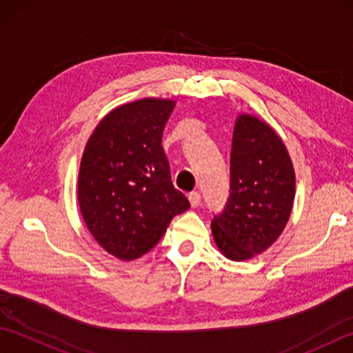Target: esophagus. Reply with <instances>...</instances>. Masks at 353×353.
<instances>
[{"label": "esophagus", "mask_w": 353, "mask_h": 353, "mask_svg": "<svg viewBox=\"0 0 353 353\" xmlns=\"http://www.w3.org/2000/svg\"><path fill=\"white\" fill-rule=\"evenodd\" d=\"M188 200H190V203H191L192 208H197L201 203V196H200L197 191H194V192H191L190 196H188Z\"/></svg>", "instance_id": "34e87169"}]
</instances>
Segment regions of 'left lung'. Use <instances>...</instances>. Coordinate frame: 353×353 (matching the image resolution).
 Here are the masks:
<instances>
[{"mask_svg": "<svg viewBox=\"0 0 353 353\" xmlns=\"http://www.w3.org/2000/svg\"><path fill=\"white\" fill-rule=\"evenodd\" d=\"M296 172L282 138L270 124L239 114L230 150V194L212 220V236L230 261L265 252L290 220Z\"/></svg>", "mask_w": 353, "mask_h": 353, "instance_id": "8db88e82", "label": "left lung"}]
</instances>
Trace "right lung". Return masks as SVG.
<instances>
[{
	"mask_svg": "<svg viewBox=\"0 0 353 353\" xmlns=\"http://www.w3.org/2000/svg\"><path fill=\"white\" fill-rule=\"evenodd\" d=\"M176 101L141 99L110 110L89 137L80 161L77 197L88 230L121 261L159 243L190 201L171 182L162 133Z\"/></svg>",
	"mask_w": 353,
	"mask_h": 353,
	"instance_id": "obj_1",
	"label": "right lung"
}]
</instances>
